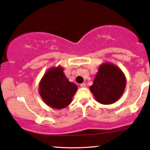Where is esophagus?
<instances>
[{"mask_svg": "<svg viewBox=\"0 0 150 150\" xmlns=\"http://www.w3.org/2000/svg\"><path fill=\"white\" fill-rule=\"evenodd\" d=\"M86 84L85 83H81V84H80V87H81V88H86Z\"/></svg>", "mask_w": 150, "mask_h": 150, "instance_id": "1", "label": "esophagus"}]
</instances>
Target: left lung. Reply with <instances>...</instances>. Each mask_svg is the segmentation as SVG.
I'll return each instance as SVG.
<instances>
[{
	"label": "left lung",
	"instance_id": "1",
	"mask_svg": "<svg viewBox=\"0 0 150 150\" xmlns=\"http://www.w3.org/2000/svg\"><path fill=\"white\" fill-rule=\"evenodd\" d=\"M126 84V77L121 69L112 63L105 62L98 68L89 89L98 102L111 104L122 96Z\"/></svg>",
	"mask_w": 150,
	"mask_h": 150
}]
</instances>
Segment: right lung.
I'll return each instance as SVG.
<instances>
[{"label":"right lung","mask_w":150,"mask_h":150,"mask_svg":"<svg viewBox=\"0 0 150 150\" xmlns=\"http://www.w3.org/2000/svg\"><path fill=\"white\" fill-rule=\"evenodd\" d=\"M61 66L48 69L40 80L39 93L44 103L55 109L65 108L72 101L77 86L70 82Z\"/></svg>","instance_id":"right-lung-1"}]
</instances>
